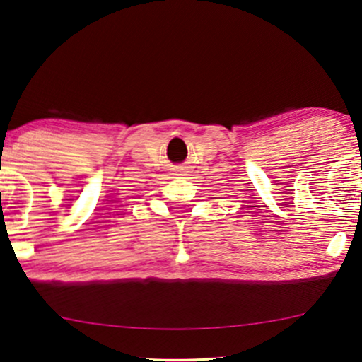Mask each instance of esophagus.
<instances>
[{
    "mask_svg": "<svg viewBox=\"0 0 362 362\" xmlns=\"http://www.w3.org/2000/svg\"><path fill=\"white\" fill-rule=\"evenodd\" d=\"M174 174V176H181V174H177V173H173Z\"/></svg>",
    "mask_w": 362,
    "mask_h": 362,
    "instance_id": "esophagus-1",
    "label": "esophagus"
}]
</instances>
